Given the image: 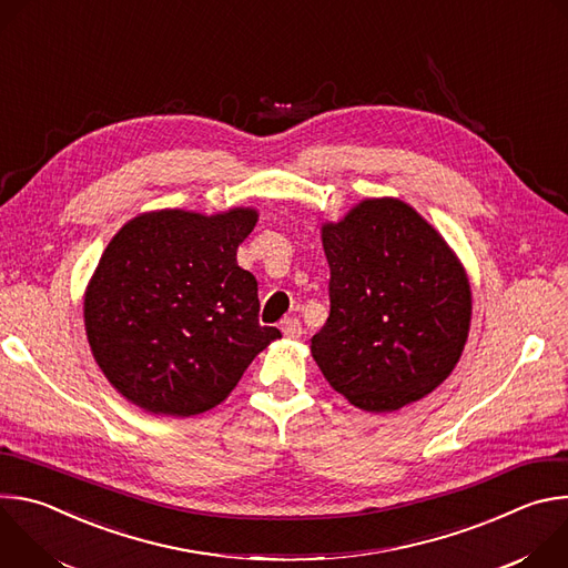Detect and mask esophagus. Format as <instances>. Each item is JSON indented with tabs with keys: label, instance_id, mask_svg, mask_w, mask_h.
Segmentation results:
<instances>
[{
	"label": "esophagus",
	"instance_id": "34e87169",
	"mask_svg": "<svg viewBox=\"0 0 568 568\" xmlns=\"http://www.w3.org/2000/svg\"><path fill=\"white\" fill-rule=\"evenodd\" d=\"M281 331H283V335H285V337H290V339H298V337H301V333H303V328H301V321H298L296 316H287V318L281 323Z\"/></svg>",
	"mask_w": 568,
	"mask_h": 568
}]
</instances>
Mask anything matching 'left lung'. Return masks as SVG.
<instances>
[{"mask_svg":"<svg viewBox=\"0 0 568 568\" xmlns=\"http://www.w3.org/2000/svg\"><path fill=\"white\" fill-rule=\"evenodd\" d=\"M321 231L331 316L310 348L323 377L373 414L425 397L467 339L471 292L460 263L399 200H366Z\"/></svg>","mask_w":568,"mask_h":568,"instance_id":"1","label":"left lung"}]
</instances>
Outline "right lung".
I'll return each instance as SVG.
<instances>
[{
	"mask_svg": "<svg viewBox=\"0 0 568 568\" xmlns=\"http://www.w3.org/2000/svg\"><path fill=\"white\" fill-rule=\"evenodd\" d=\"M256 211H156L108 245L85 296L88 339L105 377L141 409H213L254 357L281 337L261 326L258 283L235 252Z\"/></svg>",
	"mask_w": 568,
	"mask_h": 568,
	"instance_id": "add662e5",
	"label": "right lung"
}]
</instances>
